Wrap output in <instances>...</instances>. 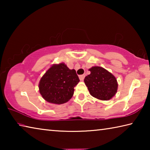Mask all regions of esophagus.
<instances>
[{
    "instance_id": "esophagus-1",
    "label": "esophagus",
    "mask_w": 150,
    "mask_h": 150,
    "mask_svg": "<svg viewBox=\"0 0 150 150\" xmlns=\"http://www.w3.org/2000/svg\"><path fill=\"white\" fill-rule=\"evenodd\" d=\"M85 77V75H79V79L81 81H83V79H84V78Z\"/></svg>"
}]
</instances>
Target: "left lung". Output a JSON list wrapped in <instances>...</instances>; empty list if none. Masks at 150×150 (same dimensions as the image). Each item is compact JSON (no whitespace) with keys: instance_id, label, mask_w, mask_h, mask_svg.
I'll use <instances>...</instances> for the list:
<instances>
[{"instance_id":"1","label":"left lung","mask_w":150,"mask_h":150,"mask_svg":"<svg viewBox=\"0 0 150 150\" xmlns=\"http://www.w3.org/2000/svg\"><path fill=\"white\" fill-rule=\"evenodd\" d=\"M91 74L86 76L84 82L91 95L102 100H108L117 92V80L111 73L101 67H92Z\"/></svg>"}]
</instances>
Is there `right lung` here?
Listing matches in <instances>:
<instances>
[{
	"label": "right lung",
	"mask_w": 150,
	"mask_h": 150,
	"mask_svg": "<svg viewBox=\"0 0 150 150\" xmlns=\"http://www.w3.org/2000/svg\"><path fill=\"white\" fill-rule=\"evenodd\" d=\"M79 81L75 69H69L63 63L54 64L40 79L39 91L47 102L60 105L71 98Z\"/></svg>",
	"instance_id": "right-lung-1"
}]
</instances>
